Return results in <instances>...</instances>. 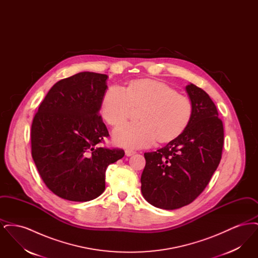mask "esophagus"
Here are the masks:
<instances>
[{
  "mask_svg": "<svg viewBox=\"0 0 258 258\" xmlns=\"http://www.w3.org/2000/svg\"><path fill=\"white\" fill-rule=\"evenodd\" d=\"M124 153H125V156H126V157H131V156L135 155L136 152H135V151H133V150H125V152H124Z\"/></svg>",
  "mask_w": 258,
  "mask_h": 258,
  "instance_id": "esophagus-1",
  "label": "esophagus"
}]
</instances>
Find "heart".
I'll list each match as a JSON object with an SVG mask.
<instances>
[{"instance_id": "obj_1", "label": "heart", "mask_w": 258, "mask_h": 258, "mask_svg": "<svg viewBox=\"0 0 258 258\" xmlns=\"http://www.w3.org/2000/svg\"><path fill=\"white\" fill-rule=\"evenodd\" d=\"M134 109H139V122L123 124L113 134L119 146L147 147L156 139L161 144L175 141L191 123L195 106L187 96L152 78L132 80L123 89L109 87L100 100L101 116L112 126L124 123Z\"/></svg>"}]
</instances>
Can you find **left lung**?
<instances>
[{
    "instance_id": "1",
    "label": "left lung",
    "mask_w": 258,
    "mask_h": 258,
    "mask_svg": "<svg viewBox=\"0 0 258 258\" xmlns=\"http://www.w3.org/2000/svg\"><path fill=\"white\" fill-rule=\"evenodd\" d=\"M195 112L183 135L156 152L145 153L141 191L155 207L175 210L191 203L218 168L223 147V124L208 94L185 87Z\"/></svg>"
}]
</instances>
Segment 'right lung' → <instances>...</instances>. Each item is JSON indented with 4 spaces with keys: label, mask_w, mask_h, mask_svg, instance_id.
Listing matches in <instances>:
<instances>
[{
    "label": "right lung",
    "mask_w": 258,
    "mask_h": 258,
    "mask_svg": "<svg viewBox=\"0 0 258 258\" xmlns=\"http://www.w3.org/2000/svg\"><path fill=\"white\" fill-rule=\"evenodd\" d=\"M106 74L79 73L52 87L31 128L32 157L42 181L61 198L85 202L105 188V171L124 156L98 146L109 134L98 114Z\"/></svg>",
    "instance_id": "1"
}]
</instances>
